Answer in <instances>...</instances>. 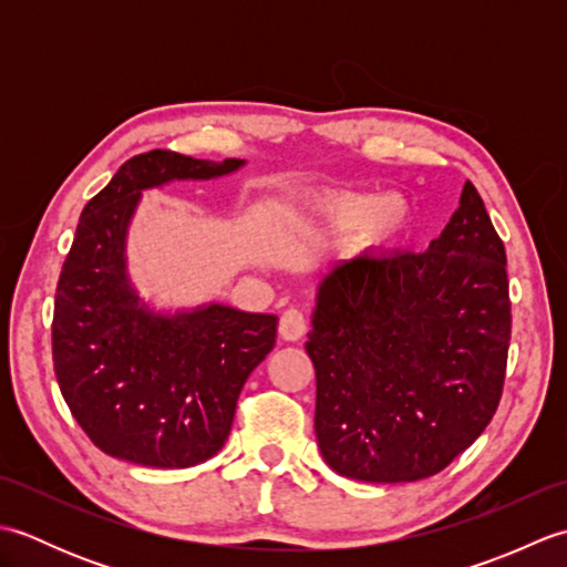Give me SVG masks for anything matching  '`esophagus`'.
Instances as JSON below:
<instances>
[{"label": "esophagus", "instance_id": "34e87169", "mask_svg": "<svg viewBox=\"0 0 567 567\" xmlns=\"http://www.w3.org/2000/svg\"><path fill=\"white\" fill-rule=\"evenodd\" d=\"M277 329L285 341H299L307 333V319L299 309H287Z\"/></svg>", "mask_w": 567, "mask_h": 567}]
</instances>
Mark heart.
I'll list each match as a JSON object with an SVG mask.
<instances>
[{"instance_id": "heart-1", "label": "heart", "mask_w": 567, "mask_h": 567, "mask_svg": "<svg viewBox=\"0 0 567 567\" xmlns=\"http://www.w3.org/2000/svg\"><path fill=\"white\" fill-rule=\"evenodd\" d=\"M329 219L336 226L355 228V226H370V231L378 238L394 236L406 221V207L402 199L396 197H365V195H339L331 197L323 204Z\"/></svg>"}]
</instances>
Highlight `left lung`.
Returning <instances> with one entry per match:
<instances>
[{"mask_svg": "<svg viewBox=\"0 0 567 567\" xmlns=\"http://www.w3.org/2000/svg\"><path fill=\"white\" fill-rule=\"evenodd\" d=\"M512 336L507 252L473 183L424 252L323 275L307 353L323 461L363 483L441 473L495 416Z\"/></svg>", "mask_w": 567, "mask_h": 567, "instance_id": "8db88e82", "label": "left lung"}]
</instances>
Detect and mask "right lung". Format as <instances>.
I'll return each instance as SVG.
<instances>
[{"instance_id": "obj_1", "label": "right lung", "mask_w": 567, "mask_h": 567, "mask_svg": "<svg viewBox=\"0 0 567 567\" xmlns=\"http://www.w3.org/2000/svg\"><path fill=\"white\" fill-rule=\"evenodd\" d=\"M246 161L173 151L134 155L82 209L53 309L63 400L106 455L189 467L221 451L248 375L272 351L275 315L209 302L153 309L128 277L126 236L141 195L175 179H214Z\"/></svg>"}]
</instances>
